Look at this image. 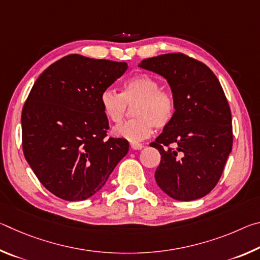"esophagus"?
Listing matches in <instances>:
<instances>
[{"instance_id":"esophagus-1","label":"esophagus","mask_w":260,"mask_h":260,"mask_svg":"<svg viewBox=\"0 0 260 260\" xmlns=\"http://www.w3.org/2000/svg\"><path fill=\"white\" fill-rule=\"evenodd\" d=\"M144 146L142 143H138V142H132L131 143V148L134 149V150H141Z\"/></svg>"}]
</instances>
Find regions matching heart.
I'll return each instance as SVG.
<instances>
[{
    "label": "heart",
    "mask_w": 260,
    "mask_h": 260,
    "mask_svg": "<svg viewBox=\"0 0 260 260\" xmlns=\"http://www.w3.org/2000/svg\"><path fill=\"white\" fill-rule=\"evenodd\" d=\"M103 112L110 121L119 124L124 119L128 105L136 104L133 109L134 119L113 128V134L131 142H138L151 134L152 127L165 128L172 121L177 100L173 93L160 89L156 78L141 73L127 79L121 93L105 89L100 96Z\"/></svg>",
    "instance_id": "1"
}]
</instances>
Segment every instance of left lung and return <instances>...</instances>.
<instances>
[{"instance_id": "obj_1", "label": "left lung", "mask_w": 260, "mask_h": 260, "mask_svg": "<svg viewBox=\"0 0 260 260\" xmlns=\"http://www.w3.org/2000/svg\"><path fill=\"white\" fill-rule=\"evenodd\" d=\"M139 67L164 77L177 100L172 121L150 143L161 156L157 184L178 201L204 197L218 183L233 147L232 113L218 78L181 52L143 59Z\"/></svg>"}]
</instances>
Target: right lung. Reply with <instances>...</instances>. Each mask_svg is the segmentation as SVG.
Listing matches in <instances>:
<instances>
[{
	"label": "right lung",
	"mask_w": 260,
	"mask_h": 260,
	"mask_svg": "<svg viewBox=\"0 0 260 260\" xmlns=\"http://www.w3.org/2000/svg\"><path fill=\"white\" fill-rule=\"evenodd\" d=\"M127 63L68 55L38 78L21 112L26 160L46 189L65 201L89 199L128 152V141L108 138L100 96Z\"/></svg>",
	"instance_id": "1"
}]
</instances>
